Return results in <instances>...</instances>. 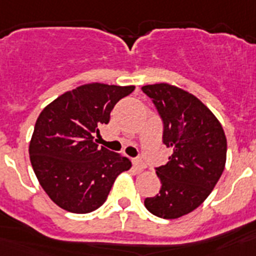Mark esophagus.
<instances>
[{"mask_svg": "<svg viewBox=\"0 0 256 256\" xmlns=\"http://www.w3.org/2000/svg\"><path fill=\"white\" fill-rule=\"evenodd\" d=\"M133 166H134L136 170H142L144 168H146V164L144 162V160L140 159V158H136V159L132 160Z\"/></svg>", "mask_w": 256, "mask_h": 256, "instance_id": "obj_1", "label": "esophagus"}]
</instances>
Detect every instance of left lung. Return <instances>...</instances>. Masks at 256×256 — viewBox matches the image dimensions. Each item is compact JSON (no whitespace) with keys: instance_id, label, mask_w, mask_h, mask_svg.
Segmentation results:
<instances>
[{"instance_id":"1","label":"left lung","mask_w":256,"mask_h":256,"mask_svg":"<svg viewBox=\"0 0 256 256\" xmlns=\"http://www.w3.org/2000/svg\"><path fill=\"white\" fill-rule=\"evenodd\" d=\"M162 122L169 162L158 166L162 188L144 198L151 214L176 219L200 206L224 170L227 140L214 114L198 97L166 83L142 87Z\"/></svg>"}]
</instances>
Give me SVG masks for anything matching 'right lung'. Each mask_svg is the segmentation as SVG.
<instances>
[{"label": "right lung", "instance_id": "1", "mask_svg": "<svg viewBox=\"0 0 256 256\" xmlns=\"http://www.w3.org/2000/svg\"><path fill=\"white\" fill-rule=\"evenodd\" d=\"M134 86L91 83L68 91L42 110L29 156L42 188L56 205L86 214L98 209L112 183L132 166L124 156L94 144L101 126Z\"/></svg>", "mask_w": 256, "mask_h": 256}]
</instances>
